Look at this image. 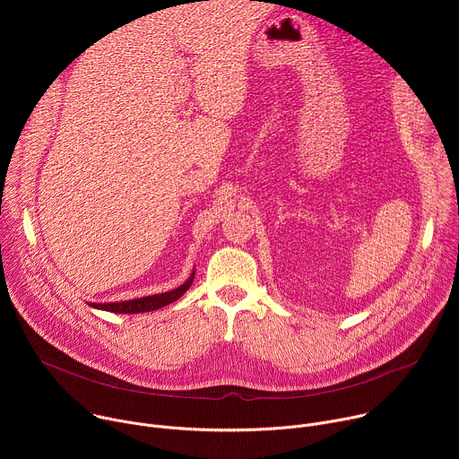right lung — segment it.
<instances>
[{"mask_svg": "<svg viewBox=\"0 0 459 459\" xmlns=\"http://www.w3.org/2000/svg\"><path fill=\"white\" fill-rule=\"evenodd\" d=\"M194 273L188 276V280L179 285L174 290L169 292H161V294H154V296H145V298H136V299H128V301H117V303H89L91 307L98 308V310H107V312H117V314H140V312H151V310H158L176 299H179L188 287L194 281Z\"/></svg>", "mask_w": 459, "mask_h": 459, "instance_id": "right-lung-1", "label": "right lung"}]
</instances>
